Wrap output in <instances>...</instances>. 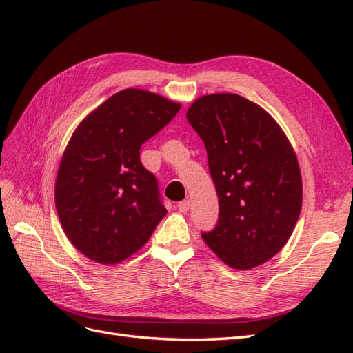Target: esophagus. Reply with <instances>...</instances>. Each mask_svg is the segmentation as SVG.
Returning a JSON list of instances; mask_svg holds the SVG:
<instances>
[{"instance_id": "esophagus-1", "label": "esophagus", "mask_w": 353, "mask_h": 353, "mask_svg": "<svg viewBox=\"0 0 353 353\" xmlns=\"http://www.w3.org/2000/svg\"><path fill=\"white\" fill-rule=\"evenodd\" d=\"M178 209H179V212L187 213V212H188V209H190V200H183V201H179V203H178Z\"/></svg>"}]
</instances>
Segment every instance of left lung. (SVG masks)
<instances>
[{
    "label": "left lung",
    "mask_w": 353,
    "mask_h": 353,
    "mask_svg": "<svg viewBox=\"0 0 353 353\" xmlns=\"http://www.w3.org/2000/svg\"><path fill=\"white\" fill-rule=\"evenodd\" d=\"M205 143L219 219L201 239L239 271L268 262L290 239L302 209V175L288 138L261 105L209 94L187 110Z\"/></svg>",
    "instance_id": "8db88e82"
}]
</instances>
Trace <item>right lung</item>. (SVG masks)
<instances>
[{
    "mask_svg": "<svg viewBox=\"0 0 353 353\" xmlns=\"http://www.w3.org/2000/svg\"><path fill=\"white\" fill-rule=\"evenodd\" d=\"M179 109L162 95L128 88L100 104L72 134L54 200L66 237L91 261L114 265L128 259L166 215L140 148Z\"/></svg>",
    "mask_w": 353,
    "mask_h": 353,
    "instance_id": "right-lung-1",
    "label": "right lung"
}]
</instances>
